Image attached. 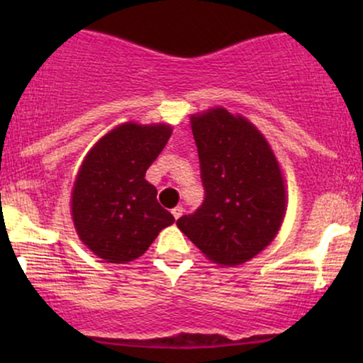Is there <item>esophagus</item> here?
<instances>
[{
  "instance_id": "1",
  "label": "esophagus",
  "mask_w": 363,
  "mask_h": 363,
  "mask_svg": "<svg viewBox=\"0 0 363 363\" xmlns=\"http://www.w3.org/2000/svg\"><path fill=\"white\" fill-rule=\"evenodd\" d=\"M182 213H184V208H182L181 205L176 206V208H172V215H174V218H176V220L181 218Z\"/></svg>"
}]
</instances>
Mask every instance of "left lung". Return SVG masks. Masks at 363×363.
Returning a JSON list of instances; mask_svg holds the SVG:
<instances>
[{
    "instance_id": "8db88e82",
    "label": "left lung",
    "mask_w": 363,
    "mask_h": 363,
    "mask_svg": "<svg viewBox=\"0 0 363 363\" xmlns=\"http://www.w3.org/2000/svg\"><path fill=\"white\" fill-rule=\"evenodd\" d=\"M191 128L205 198L177 227L208 259L242 264L281 227L286 198L280 165L264 136L222 107L193 116Z\"/></svg>"
}]
</instances>
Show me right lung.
<instances>
[{"label":"right lung","instance_id":"right-lung-1","mask_svg":"<svg viewBox=\"0 0 363 363\" xmlns=\"http://www.w3.org/2000/svg\"><path fill=\"white\" fill-rule=\"evenodd\" d=\"M172 129L121 124L90 150L74 181L72 213L82 242L107 262L136 259L176 222L145 179Z\"/></svg>","mask_w":363,"mask_h":363}]
</instances>
